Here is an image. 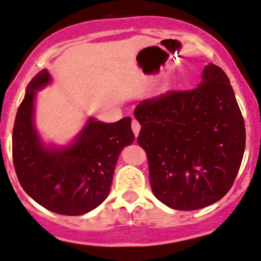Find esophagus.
Returning <instances> with one entry per match:
<instances>
[{"instance_id": "esophagus-1", "label": "esophagus", "mask_w": 261, "mask_h": 261, "mask_svg": "<svg viewBox=\"0 0 261 261\" xmlns=\"http://www.w3.org/2000/svg\"><path fill=\"white\" fill-rule=\"evenodd\" d=\"M132 130H133L134 136L138 137L139 130H141V123H139L138 120H137V119H133V120H132Z\"/></svg>"}]
</instances>
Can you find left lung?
I'll return each mask as SVG.
<instances>
[{
	"instance_id": "obj_1",
	"label": "left lung",
	"mask_w": 261,
	"mask_h": 261,
	"mask_svg": "<svg viewBox=\"0 0 261 261\" xmlns=\"http://www.w3.org/2000/svg\"><path fill=\"white\" fill-rule=\"evenodd\" d=\"M134 117L149 164L150 187L169 208L195 210L234 184L245 149V124L228 75L209 63L190 91L142 100Z\"/></svg>"
}]
</instances>
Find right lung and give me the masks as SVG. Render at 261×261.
Returning <instances> with one entry per match:
<instances>
[{"label": "right lung", "instance_id": "right-lung-1", "mask_svg": "<svg viewBox=\"0 0 261 261\" xmlns=\"http://www.w3.org/2000/svg\"><path fill=\"white\" fill-rule=\"evenodd\" d=\"M49 81L43 69L27 86L13 125V165L21 187L40 205L57 214L82 215L108 197L119 154L134 141L132 119L91 118L71 145L44 147L33 124V103L36 91Z\"/></svg>", "mask_w": 261, "mask_h": 261}]
</instances>
